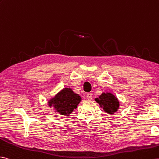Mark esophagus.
<instances>
[{
	"label": "esophagus",
	"instance_id": "obj_1",
	"mask_svg": "<svg viewBox=\"0 0 159 159\" xmlns=\"http://www.w3.org/2000/svg\"><path fill=\"white\" fill-rule=\"evenodd\" d=\"M87 99L88 100H91L93 99V95H92V93H88L87 95Z\"/></svg>",
	"mask_w": 159,
	"mask_h": 159
}]
</instances>
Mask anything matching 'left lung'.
Here are the masks:
<instances>
[{
  "label": "left lung",
  "instance_id": "obj_1",
  "mask_svg": "<svg viewBox=\"0 0 159 159\" xmlns=\"http://www.w3.org/2000/svg\"><path fill=\"white\" fill-rule=\"evenodd\" d=\"M95 100L99 104L100 107L109 114H113L116 113L120 106V103L117 97L111 93H103Z\"/></svg>",
  "mask_w": 159,
  "mask_h": 159
}]
</instances>
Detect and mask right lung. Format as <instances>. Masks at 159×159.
<instances>
[{"instance_id": "add662e5", "label": "right lung", "mask_w": 159, "mask_h": 159, "mask_svg": "<svg viewBox=\"0 0 159 159\" xmlns=\"http://www.w3.org/2000/svg\"><path fill=\"white\" fill-rule=\"evenodd\" d=\"M81 97L71 89L65 88L54 98L48 101V105L53 107L60 115L69 116L80 102Z\"/></svg>"}]
</instances>
